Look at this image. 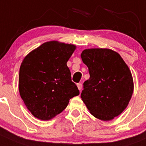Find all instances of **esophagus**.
I'll use <instances>...</instances> for the list:
<instances>
[{
  "mask_svg": "<svg viewBox=\"0 0 146 146\" xmlns=\"http://www.w3.org/2000/svg\"><path fill=\"white\" fill-rule=\"evenodd\" d=\"M77 88H78V89L80 90H82V85L81 83H78L77 84Z\"/></svg>",
  "mask_w": 146,
  "mask_h": 146,
  "instance_id": "34e87169",
  "label": "esophagus"
}]
</instances>
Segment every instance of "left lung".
<instances>
[{
	"label": "left lung",
	"mask_w": 146,
	"mask_h": 146,
	"mask_svg": "<svg viewBox=\"0 0 146 146\" xmlns=\"http://www.w3.org/2000/svg\"><path fill=\"white\" fill-rule=\"evenodd\" d=\"M81 58L90 74L83 84L82 101L96 118L112 120L125 111L133 93L129 67L117 52L109 48L85 49Z\"/></svg>",
	"instance_id": "left-lung-1"
}]
</instances>
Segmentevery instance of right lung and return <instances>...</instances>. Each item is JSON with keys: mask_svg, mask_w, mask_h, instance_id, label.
<instances>
[{"mask_svg": "<svg viewBox=\"0 0 146 146\" xmlns=\"http://www.w3.org/2000/svg\"><path fill=\"white\" fill-rule=\"evenodd\" d=\"M76 45L56 40L44 42L29 52L21 64L19 91L32 114L47 121L63 111L80 94L72 82L66 63Z\"/></svg>", "mask_w": 146, "mask_h": 146, "instance_id": "1", "label": "right lung"}]
</instances>
